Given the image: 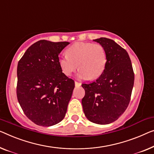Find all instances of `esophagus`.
<instances>
[{
    "mask_svg": "<svg viewBox=\"0 0 154 154\" xmlns=\"http://www.w3.org/2000/svg\"><path fill=\"white\" fill-rule=\"evenodd\" d=\"M75 86H80L82 85L81 83H79V82H75Z\"/></svg>",
    "mask_w": 154,
    "mask_h": 154,
    "instance_id": "esophagus-1",
    "label": "esophagus"
}]
</instances>
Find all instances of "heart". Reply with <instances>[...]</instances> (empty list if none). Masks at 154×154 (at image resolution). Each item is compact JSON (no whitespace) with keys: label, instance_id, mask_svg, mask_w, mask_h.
I'll use <instances>...</instances> for the list:
<instances>
[{"label":"heart","instance_id":"obj_1","mask_svg":"<svg viewBox=\"0 0 154 154\" xmlns=\"http://www.w3.org/2000/svg\"><path fill=\"white\" fill-rule=\"evenodd\" d=\"M67 55L58 59L59 67L66 76H70L79 68L77 77L81 79H95L104 72L106 54L104 47L99 43L78 42L66 50Z\"/></svg>","mask_w":154,"mask_h":154}]
</instances>
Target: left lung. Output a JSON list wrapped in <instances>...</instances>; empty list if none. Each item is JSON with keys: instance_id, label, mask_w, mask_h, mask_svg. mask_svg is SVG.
Here are the masks:
<instances>
[{"instance_id": "1", "label": "left lung", "mask_w": 154, "mask_h": 154, "mask_svg": "<svg viewBox=\"0 0 154 154\" xmlns=\"http://www.w3.org/2000/svg\"><path fill=\"white\" fill-rule=\"evenodd\" d=\"M104 47L106 63L100 77L83 84L85 96L82 100L87 119L98 125H107L123 114L129 104L134 84V72L127 52L110 38L93 40Z\"/></svg>"}]
</instances>
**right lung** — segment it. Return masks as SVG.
<instances>
[{"instance_id": "right-lung-1", "label": "right lung", "mask_w": 154, "mask_h": 154, "mask_svg": "<svg viewBox=\"0 0 154 154\" xmlns=\"http://www.w3.org/2000/svg\"><path fill=\"white\" fill-rule=\"evenodd\" d=\"M69 43L40 40L18 61L17 99L26 116L36 125L50 127L66 116L75 82L62 72L58 59Z\"/></svg>"}]
</instances>
